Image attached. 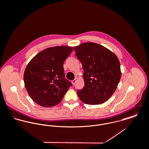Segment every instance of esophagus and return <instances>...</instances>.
<instances>
[{"mask_svg": "<svg viewBox=\"0 0 149 149\" xmlns=\"http://www.w3.org/2000/svg\"><path fill=\"white\" fill-rule=\"evenodd\" d=\"M76 79H74V80H73L72 81V83L73 85H74L75 83H76Z\"/></svg>", "mask_w": 149, "mask_h": 149, "instance_id": "34e87169", "label": "esophagus"}]
</instances>
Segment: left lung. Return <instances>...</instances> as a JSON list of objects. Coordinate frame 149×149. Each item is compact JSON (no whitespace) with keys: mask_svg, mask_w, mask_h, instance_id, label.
Listing matches in <instances>:
<instances>
[{"mask_svg":"<svg viewBox=\"0 0 149 149\" xmlns=\"http://www.w3.org/2000/svg\"><path fill=\"white\" fill-rule=\"evenodd\" d=\"M84 70L85 85L77 91L85 104L96 105L107 101L115 91L121 78L120 65L116 55L96 43H82L73 47Z\"/></svg>","mask_w":149,"mask_h":149,"instance_id":"left-lung-1","label":"left lung"}]
</instances>
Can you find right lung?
<instances>
[{
    "instance_id": "add662e5",
    "label": "right lung",
    "mask_w": 149,
    "mask_h": 149,
    "mask_svg": "<svg viewBox=\"0 0 149 149\" xmlns=\"http://www.w3.org/2000/svg\"><path fill=\"white\" fill-rule=\"evenodd\" d=\"M73 49L67 46L47 48L28 64L24 73L25 88L34 102L45 107L54 106L62 100L72 84L65 79V61Z\"/></svg>"
}]
</instances>
